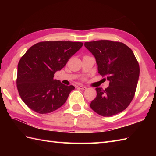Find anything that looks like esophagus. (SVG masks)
<instances>
[{
    "mask_svg": "<svg viewBox=\"0 0 156 156\" xmlns=\"http://www.w3.org/2000/svg\"><path fill=\"white\" fill-rule=\"evenodd\" d=\"M76 87H77L78 89H81V90H85V89H87V87L82 85H78Z\"/></svg>",
    "mask_w": 156,
    "mask_h": 156,
    "instance_id": "1",
    "label": "esophagus"
}]
</instances>
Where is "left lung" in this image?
Instances as JSON below:
<instances>
[{
  "label": "left lung",
  "instance_id": "obj_1",
  "mask_svg": "<svg viewBox=\"0 0 156 156\" xmlns=\"http://www.w3.org/2000/svg\"><path fill=\"white\" fill-rule=\"evenodd\" d=\"M93 55L98 73L109 81L105 90L97 88L91 108L103 117L124 111L133 100L140 76V66L133 51L121 42L99 40L85 42ZM105 79V78H104Z\"/></svg>",
  "mask_w": 156,
  "mask_h": 156
}]
</instances>
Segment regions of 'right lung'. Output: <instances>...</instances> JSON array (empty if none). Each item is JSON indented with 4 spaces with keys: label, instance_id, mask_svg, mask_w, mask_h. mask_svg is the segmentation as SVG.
Listing matches in <instances>:
<instances>
[{
    "label": "right lung",
    "instance_id": "1",
    "mask_svg": "<svg viewBox=\"0 0 156 156\" xmlns=\"http://www.w3.org/2000/svg\"><path fill=\"white\" fill-rule=\"evenodd\" d=\"M83 45L76 41H42L26 51L18 64L16 87L23 101L34 111L49 113L64 105L74 86L54 78Z\"/></svg>",
    "mask_w": 156,
    "mask_h": 156
}]
</instances>
